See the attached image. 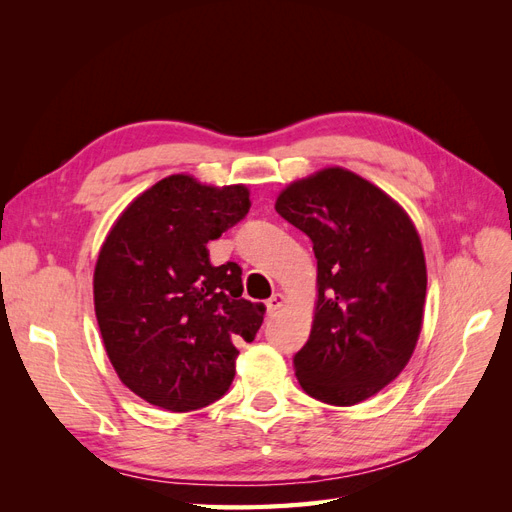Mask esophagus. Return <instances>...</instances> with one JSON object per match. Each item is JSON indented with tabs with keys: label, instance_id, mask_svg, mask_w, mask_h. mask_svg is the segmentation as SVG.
Instances as JSON below:
<instances>
[{
	"label": "esophagus",
	"instance_id": "esophagus-1",
	"mask_svg": "<svg viewBox=\"0 0 512 512\" xmlns=\"http://www.w3.org/2000/svg\"><path fill=\"white\" fill-rule=\"evenodd\" d=\"M284 305H286V297H284V294L277 292V294H273V297L267 301V312H269V314H277Z\"/></svg>",
	"mask_w": 512,
	"mask_h": 512
}]
</instances>
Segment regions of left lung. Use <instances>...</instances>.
Masks as SVG:
<instances>
[{"label":"left lung","instance_id":"left-lung-1","mask_svg":"<svg viewBox=\"0 0 512 512\" xmlns=\"http://www.w3.org/2000/svg\"><path fill=\"white\" fill-rule=\"evenodd\" d=\"M275 211L303 230L318 260L312 333L294 354L303 391L354 406L406 367L423 324L427 267L395 200L346 168L292 181Z\"/></svg>","mask_w":512,"mask_h":512}]
</instances>
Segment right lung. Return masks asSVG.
<instances>
[{
  "label": "right lung",
  "instance_id": "right-lung-1",
  "mask_svg": "<svg viewBox=\"0 0 512 512\" xmlns=\"http://www.w3.org/2000/svg\"><path fill=\"white\" fill-rule=\"evenodd\" d=\"M245 185L170 175L134 198L96 262L104 348L132 393L170 412L220 399L235 378V339L252 342L265 305L241 297L237 262L213 267L207 243L250 211Z\"/></svg>",
  "mask_w": 512,
  "mask_h": 512
}]
</instances>
